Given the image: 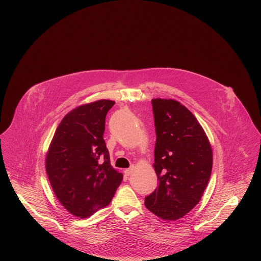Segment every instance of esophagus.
<instances>
[{"label":"esophagus","instance_id":"esophagus-1","mask_svg":"<svg viewBox=\"0 0 261 261\" xmlns=\"http://www.w3.org/2000/svg\"><path fill=\"white\" fill-rule=\"evenodd\" d=\"M134 169H135V166L134 165H131L129 168H127V169H125L124 173L126 176H129V175H131V174L134 172Z\"/></svg>","mask_w":261,"mask_h":261}]
</instances>
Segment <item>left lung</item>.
I'll return each mask as SVG.
<instances>
[{
    "label": "left lung",
    "instance_id": "left-lung-1",
    "mask_svg": "<svg viewBox=\"0 0 261 261\" xmlns=\"http://www.w3.org/2000/svg\"><path fill=\"white\" fill-rule=\"evenodd\" d=\"M153 168L160 181L145 205L163 220L185 216L201 199L212 169L210 140L195 115L175 99H152Z\"/></svg>",
    "mask_w": 261,
    "mask_h": 261
}]
</instances>
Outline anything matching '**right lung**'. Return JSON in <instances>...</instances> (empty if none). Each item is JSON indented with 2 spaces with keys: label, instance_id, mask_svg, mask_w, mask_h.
Instances as JSON below:
<instances>
[{
  "label": "right lung",
  "instance_id": "add662e5",
  "mask_svg": "<svg viewBox=\"0 0 261 261\" xmlns=\"http://www.w3.org/2000/svg\"><path fill=\"white\" fill-rule=\"evenodd\" d=\"M114 103L99 99L68 112L47 152L51 189L62 206L79 218L108 206L123 179L112 167L102 138L107 113Z\"/></svg>",
  "mask_w": 261,
  "mask_h": 261
}]
</instances>
